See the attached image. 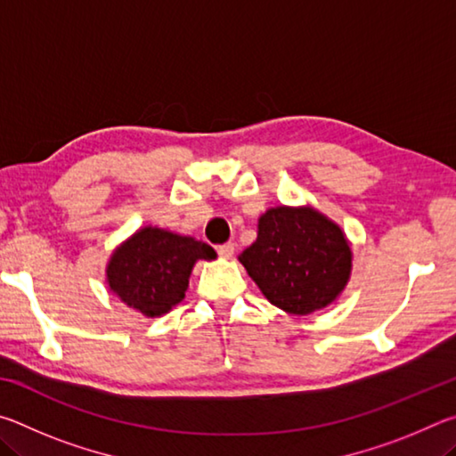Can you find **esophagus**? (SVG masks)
<instances>
[{
	"mask_svg": "<svg viewBox=\"0 0 456 456\" xmlns=\"http://www.w3.org/2000/svg\"><path fill=\"white\" fill-rule=\"evenodd\" d=\"M217 253H219V257H223V259H231V257H233V253H235V247H233V243L219 245Z\"/></svg>",
	"mask_w": 456,
	"mask_h": 456,
	"instance_id": "1",
	"label": "esophagus"
}]
</instances>
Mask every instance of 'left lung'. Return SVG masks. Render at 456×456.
<instances>
[{"label":"left lung","instance_id":"8db88e82","mask_svg":"<svg viewBox=\"0 0 456 456\" xmlns=\"http://www.w3.org/2000/svg\"><path fill=\"white\" fill-rule=\"evenodd\" d=\"M269 304L310 315L334 304L352 275L344 229L312 205H277L257 219V239L237 257Z\"/></svg>","mask_w":456,"mask_h":456}]
</instances>
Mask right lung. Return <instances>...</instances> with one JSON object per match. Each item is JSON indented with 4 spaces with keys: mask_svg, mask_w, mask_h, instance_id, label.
<instances>
[{
    "mask_svg": "<svg viewBox=\"0 0 456 456\" xmlns=\"http://www.w3.org/2000/svg\"><path fill=\"white\" fill-rule=\"evenodd\" d=\"M199 259L213 261L217 253L191 235L144 225L110 253L106 285L130 310L160 318L183 302Z\"/></svg>",
    "mask_w": 456,
    "mask_h": 456,
    "instance_id": "add662e5",
    "label": "right lung"
}]
</instances>
